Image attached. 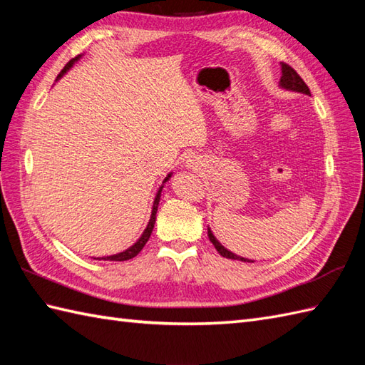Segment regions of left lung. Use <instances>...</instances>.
I'll return each instance as SVG.
<instances>
[{"mask_svg": "<svg viewBox=\"0 0 365 365\" xmlns=\"http://www.w3.org/2000/svg\"><path fill=\"white\" fill-rule=\"evenodd\" d=\"M281 68H282V76H281V81H279V86L287 89V91H294V92H301V94L311 96V91H309L307 84L302 81V78L297 73V71H294V68H292L289 64H285V63H281ZM208 238H210V242L216 247V251H218L222 255V257L234 259V260H242V262H252V260H247L245 257H240V255H235L234 252H230L229 250H226V247H224L218 242V240L215 238L210 227H208Z\"/></svg>", "mask_w": 365, "mask_h": 365, "instance_id": "left-lung-1", "label": "left lung"}]
</instances>
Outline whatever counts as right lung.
Listing matches in <instances>:
<instances>
[{"mask_svg":"<svg viewBox=\"0 0 365 365\" xmlns=\"http://www.w3.org/2000/svg\"><path fill=\"white\" fill-rule=\"evenodd\" d=\"M81 58V54H78V56L76 58H73V59H71L68 61V63L66 64V67L63 68V71H61V73L58 75V78H61V76H63L68 68H71L76 61H78ZM170 175L173 174H168V177L165 178V180H163V183H166L169 178H170ZM161 190H163V185L160 187V190H158V192H157V196H155V200H153V207H152V215H150V220H149V224H147V227H145V230L143 232V235L139 237V240L138 242L133 245V246H130L128 250H125V251H122V252H119V254H114V255H108V257H102V259H98V260H110V262H123V260H130V259H133L135 255H138L139 252H141V250L143 247L145 246V243L149 242V238H150V234H152V230H153V226H155V220H157V210H158V202H160V196H161Z\"/></svg>","mask_w":365,"mask_h":365,"instance_id":"obj_1","label":"right lung"}]
</instances>
